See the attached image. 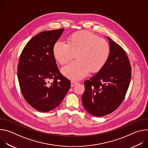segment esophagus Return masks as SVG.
Instances as JSON below:
<instances>
[{"instance_id": "obj_1", "label": "esophagus", "mask_w": 148, "mask_h": 148, "mask_svg": "<svg viewBox=\"0 0 148 148\" xmlns=\"http://www.w3.org/2000/svg\"><path fill=\"white\" fill-rule=\"evenodd\" d=\"M77 84H78V82H75V81H71V87H74L75 85H77Z\"/></svg>"}]
</instances>
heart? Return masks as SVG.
<instances>
[{"mask_svg": "<svg viewBox=\"0 0 148 148\" xmlns=\"http://www.w3.org/2000/svg\"><path fill=\"white\" fill-rule=\"evenodd\" d=\"M111 53L108 42L87 31L73 33L67 43L57 41L53 47L55 58L61 64L73 60L77 54V60L61 69L62 73L72 80H79L89 72L99 71L107 62Z\"/></svg>", "mask_w": 148, "mask_h": 148, "instance_id": "obj_1", "label": "heart"}]
</instances>
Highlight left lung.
Wrapping results in <instances>:
<instances>
[{"label":"left lung","instance_id":"8db88e82","mask_svg":"<svg viewBox=\"0 0 148 148\" xmlns=\"http://www.w3.org/2000/svg\"><path fill=\"white\" fill-rule=\"evenodd\" d=\"M111 48L105 66L89 80L84 81L82 105L91 115L100 117L115 110L123 101L131 78V66L123 49L107 37Z\"/></svg>","mask_w":148,"mask_h":148}]
</instances>
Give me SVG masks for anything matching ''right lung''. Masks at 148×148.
Here are the masks:
<instances>
[{"mask_svg": "<svg viewBox=\"0 0 148 148\" xmlns=\"http://www.w3.org/2000/svg\"><path fill=\"white\" fill-rule=\"evenodd\" d=\"M64 29L44 31L29 41L17 67L20 88L27 103L40 112H49L61 103L71 82L59 71L53 47Z\"/></svg>", "mask_w": 148, "mask_h": 148, "instance_id": "right-lung-1", "label": "right lung"}]
</instances>
